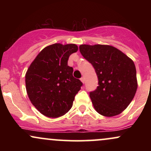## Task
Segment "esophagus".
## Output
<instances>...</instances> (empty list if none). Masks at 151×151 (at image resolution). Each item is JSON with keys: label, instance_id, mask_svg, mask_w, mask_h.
<instances>
[{"label": "esophagus", "instance_id": "1", "mask_svg": "<svg viewBox=\"0 0 151 151\" xmlns=\"http://www.w3.org/2000/svg\"><path fill=\"white\" fill-rule=\"evenodd\" d=\"M80 80H81V82L83 83V84H84V83L85 82V79H84V77H81V79H80Z\"/></svg>", "mask_w": 151, "mask_h": 151}]
</instances>
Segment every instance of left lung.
Masks as SVG:
<instances>
[{
	"label": "left lung",
	"instance_id": "1",
	"mask_svg": "<svg viewBox=\"0 0 151 151\" xmlns=\"http://www.w3.org/2000/svg\"><path fill=\"white\" fill-rule=\"evenodd\" d=\"M79 50L98 77L99 86L89 93L95 110L107 117L120 114L138 88L134 62L121 50L107 45H81Z\"/></svg>",
	"mask_w": 151,
	"mask_h": 151
}]
</instances>
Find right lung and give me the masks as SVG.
<instances>
[{
  "label": "right lung",
  "instance_id": "obj_1",
  "mask_svg": "<svg viewBox=\"0 0 151 151\" xmlns=\"http://www.w3.org/2000/svg\"><path fill=\"white\" fill-rule=\"evenodd\" d=\"M78 50L75 44L47 46L30 64L25 74L26 91L31 103L41 114L58 118L72 108L82 82L73 77L68 59Z\"/></svg>",
  "mask_w": 151,
  "mask_h": 151
}]
</instances>
